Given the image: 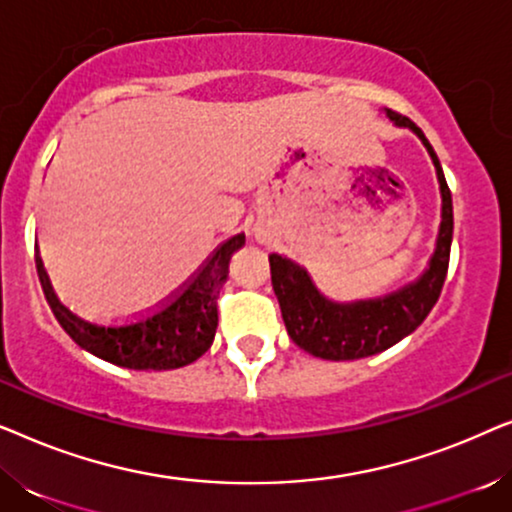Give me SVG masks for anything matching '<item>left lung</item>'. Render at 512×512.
Wrapping results in <instances>:
<instances>
[{
  "label": "left lung",
  "mask_w": 512,
  "mask_h": 512,
  "mask_svg": "<svg viewBox=\"0 0 512 512\" xmlns=\"http://www.w3.org/2000/svg\"><path fill=\"white\" fill-rule=\"evenodd\" d=\"M387 116L398 128H410L422 139L433 160V167H436L440 198H443L436 251H433L429 268L417 282L403 286L389 296L356 300V303L328 300L321 296L305 268H300L289 258L270 254L272 289H275L279 307H282L286 331L300 349L319 356V359L354 361L394 347L398 340L415 331L426 319V314L433 310L447 277L454 216L452 193L447 188L443 167H440V160L429 139L408 116L396 114L391 109H387Z\"/></svg>",
  "instance_id": "1"
}]
</instances>
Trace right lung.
Wrapping results in <instances>:
<instances>
[{"label": "right lung", "instance_id": "right-lung-1", "mask_svg": "<svg viewBox=\"0 0 512 512\" xmlns=\"http://www.w3.org/2000/svg\"><path fill=\"white\" fill-rule=\"evenodd\" d=\"M242 244L244 235H233L219 244L202 268L163 305L114 324H97L69 312L53 293L41 261L37 272L55 319L76 345L123 368L172 370L188 366L212 347L219 324L216 298L228 279L230 256Z\"/></svg>", "mask_w": 512, "mask_h": 512}]
</instances>
